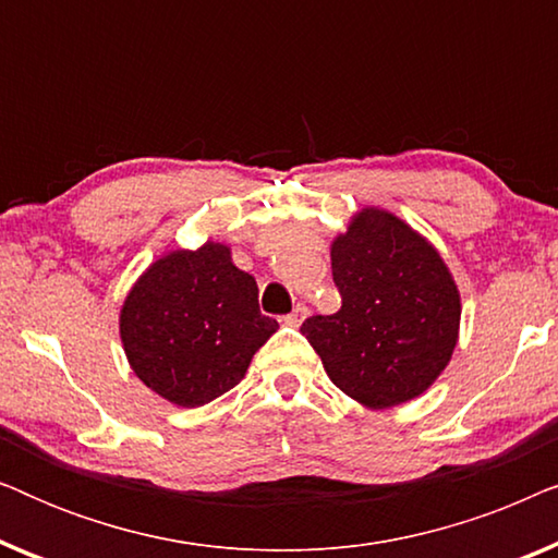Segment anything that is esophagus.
<instances>
[{"label":"esophagus","mask_w":558,"mask_h":558,"mask_svg":"<svg viewBox=\"0 0 558 558\" xmlns=\"http://www.w3.org/2000/svg\"><path fill=\"white\" fill-rule=\"evenodd\" d=\"M304 317H307V307H304V304H296V307L289 312V315H284V323L292 325V327H300Z\"/></svg>","instance_id":"esophagus-1"}]
</instances>
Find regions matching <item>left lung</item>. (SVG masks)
<instances>
[{"instance_id":"8db88e82","label":"left lung","mask_w":558,"mask_h":558,"mask_svg":"<svg viewBox=\"0 0 558 558\" xmlns=\"http://www.w3.org/2000/svg\"><path fill=\"white\" fill-rule=\"evenodd\" d=\"M330 258L342 307L302 323L327 376L368 409L422 396L460 335V292L439 251L393 213L363 208Z\"/></svg>"}]
</instances>
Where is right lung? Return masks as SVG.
I'll use <instances>...</instances> for the list:
<instances>
[{"mask_svg":"<svg viewBox=\"0 0 558 558\" xmlns=\"http://www.w3.org/2000/svg\"><path fill=\"white\" fill-rule=\"evenodd\" d=\"M277 319L258 310V287L223 243L174 248L136 279L119 317L136 378L174 407H203L246 376Z\"/></svg>","mask_w":558,"mask_h":558,"instance_id":"obj_1","label":"right lung"}]
</instances>
